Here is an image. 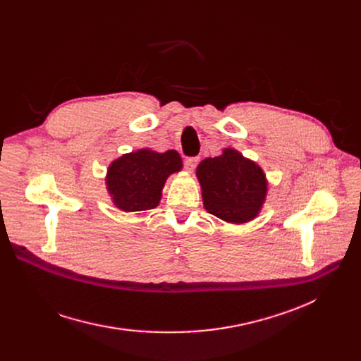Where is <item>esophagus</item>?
<instances>
[{
	"instance_id": "34e87169",
	"label": "esophagus",
	"mask_w": 361,
	"mask_h": 361,
	"mask_svg": "<svg viewBox=\"0 0 361 361\" xmlns=\"http://www.w3.org/2000/svg\"><path fill=\"white\" fill-rule=\"evenodd\" d=\"M197 162H199V158H185L184 166H185L187 171H190V173H192V171L196 168Z\"/></svg>"
}]
</instances>
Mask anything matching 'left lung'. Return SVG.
Masks as SVG:
<instances>
[{
	"label": "left lung",
	"mask_w": 361,
	"mask_h": 361,
	"mask_svg": "<svg viewBox=\"0 0 361 361\" xmlns=\"http://www.w3.org/2000/svg\"><path fill=\"white\" fill-rule=\"evenodd\" d=\"M196 177L204 209L228 224L250 222L267 200L268 180L263 169L231 147H225L219 157L203 159Z\"/></svg>",
	"instance_id": "obj_1"
}]
</instances>
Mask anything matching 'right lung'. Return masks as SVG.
Returning <instances> with one entry per match:
<instances>
[{"label": "right lung", "instance_id": "obj_1", "mask_svg": "<svg viewBox=\"0 0 361 361\" xmlns=\"http://www.w3.org/2000/svg\"><path fill=\"white\" fill-rule=\"evenodd\" d=\"M183 159L177 150L143 147L114 159L105 184L112 203L124 212L154 209L161 202L166 178L181 171Z\"/></svg>", "mask_w": 361, "mask_h": 361}]
</instances>
